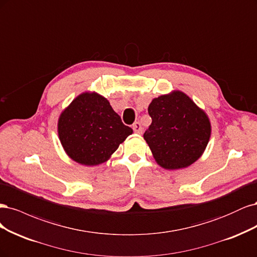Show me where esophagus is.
<instances>
[{
  "label": "esophagus",
  "mask_w": 257,
  "mask_h": 257,
  "mask_svg": "<svg viewBox=\"0 0 257 257\" xmlns=\"http://www.w3.org/2000/svg\"><path fill=\"white\" fill-rule=\"evenodd\" d=\"M132 129H134V131L136 132V134H138V135H142L143 128H142V125H141V123H140L139 121L135 122L134 125H132Z\"/></svg>",
  "instance_id": "1"
}]
</instances>
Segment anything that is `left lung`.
Masks as SVG:
<instances>
[{
  "instance_id": "1",
  "label": "left lung",
  "mask_w": 257,
  "mask_h": 257,
  "mask_svg": "<svg viewBox=\"0 0 257 257\" xmlns=\"http://www.w3.org/2000/svg\"><path fill=\"white\" fill-rule=\"evenodd\" d=\"M152 123L144 134L156 162L165 170L191 165L209 142L207 114L180 90L153 99L148 106Z\"/></svg>"
}]
</instances>
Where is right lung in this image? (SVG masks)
I'll return each instance as SVG.
<instances>
[{"label":"right lung","mask_w":257,"mask_h":257,"mask_svg":"<svg viewBox=\"0 0 257 257\" xmlns=\"http://www.w3.org/2000/svg\"><path fill=\"white\" fill-rule=\"evenodd\" d=\"M57 132L66 154L73 161L98 165L109 159L134 131L123 125L104 97L86 92L62 112Z\"/></svg>","instance_id":"1"}]
</instances>
